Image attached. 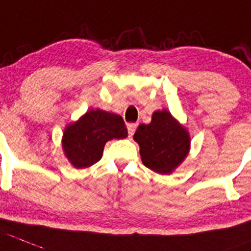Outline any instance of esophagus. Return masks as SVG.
Returning a JSON list of instances; mask_svg holds the SVG:
<instances>
[{"label": "esophagus", "instance_id": "34e87169", "mask_svg": "<svg viewBox=\"0 0 251 251\" xmlns=\"http://www.w3.org/2000/svg\"><path fill=\"white\" fill-rule=\"evenodd\" d=\"M136 127H137L136 124H128V125H127L128 137H131L133 135V133H135V131H136Z\"/></svg>", "mask_w": 251, "mask_h": 251}]
</instances>
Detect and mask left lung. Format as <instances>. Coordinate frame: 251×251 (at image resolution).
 <instances>
[{"mask_svg": "<svg viewBox=\"0 0 251 251\" xmlns=\"http://www.w3.org/2000/svg\"><path fill=\"white\" fill-rule=\"evenodd\" d=\"M133 140L142 163L158 175H172L191 150L189 131L166 109L154 111L150 124H141Z\"/></svg>", "mask_w": 251, "mask_h": 251, "instance_id": "1", "label": "left lung"}]
</instances>
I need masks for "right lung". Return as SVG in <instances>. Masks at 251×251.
Wrapping results in <instances>:
<instances>
[{
	"label": "right lung",
	"mask_w": 251,
	"mask_h": 251,
	"mask_svg": "<svg viewBox=\"0 0 251 251\" xmlns=\"http://www.w3.org/2000/svg\"><path fill=\"white\" fill-rule=\"evenodd\" d=\"M125 137H127V128L120 115L90 109L78 120L65 126L62 147L73 167L88 168L101 158L107 141Z\"/></svg>",
	"instance_id": "1"
}]
</instances>
